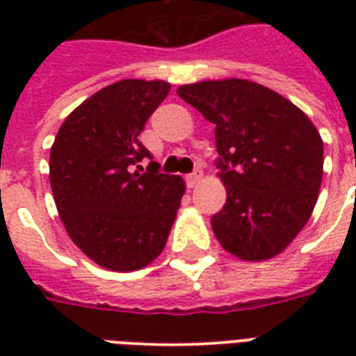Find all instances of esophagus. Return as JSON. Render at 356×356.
Here are the masks:
<instances>
[{"label":"esophagus","instance_id":"34e87169","mask_svg":"<svg viewBox=\"0 0 356 356\" xmlns=\"http://www.w3.org/2000/svg\"><path fill=\"white\" fill-rule=\"evenodd\" d=\"M201 179H203V172H201L200 168H195L194 172L186 175V183H188L190 188H194V186H197L201 183Z\"/></svg>","mask_w":356,"mask_h":356}]
</instances>
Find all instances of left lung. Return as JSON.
Masks as SVG:
<instances>
[{"label": "left lung", "mask_w": 356, "mask_h": 356, "mask_svg": "<svg viewBox=\"0 0 356 356\" xmlns=\"http://www.w3.org/2000/svg\"><path fill=\"white\" fill-rule=\"evenodd\" d=\"M181 99L216 125L227 201L211 220L218 242L249 262L273 259L309 222L323 177V140L309 116L248 79L201 81Z\"/></svg>", "instance_id": "8db88e82"}]
</instances>
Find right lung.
Returning <instances> with one entry per match:
<instances>
[{
	"label": "right lung",
	"instance_id": "obj_1",
	"mask_svg": "<svg viewBox=\"0 0 356 356\" xmlns=\"http://www.w3.org/2000/svg\"><path fill=\"white\" fill-rule=\"evenodd\" d=\"M172 85L123 79L83 102L58 129L49 153V183L74 243L113 271L145 268L162 253L184 181L134 166L151 153L138 140Z\"/></svg>",
	"mask_w": 356,
	"mask_h": 356
}]
</instances>
